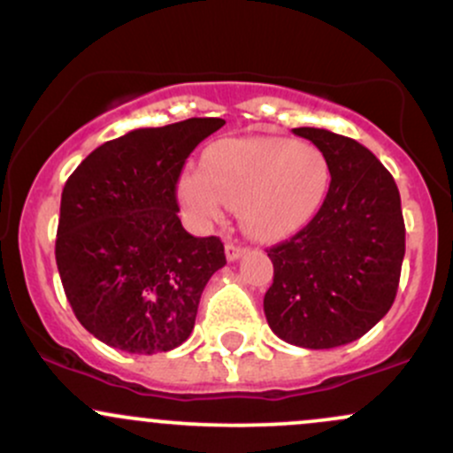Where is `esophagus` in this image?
Returning <instances> with one entry per match:
<instances>
[{
	"mask_svg": "<svg viewBox=\"0 0 453 453\" xmlns=\"http://www.w3.org/2000/svg\"><path fill=\"white\" fill-rule=\"evenodd\" d=\"M244 251H247V249L241 247V244H236V242H227L226 244L227 262H236V259H241L244 256Z\"/></svg>",
	"mask_w": 453,
	"mask_h": 453,
	"instance_id": "1",
	"label": "esophagus"
}]
</instances>
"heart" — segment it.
I'll list each match as a JSON object with an SVG mask.
<instances>
[{
	"instance_id": "1",
	"label": "heart",
	"mask_w": 453,
	"mask_h": 453,
	"mask_svg": "<svg viewBox=\"0 0 453 453\" xmlns=\"http://www.w3.org/2000/svg\"><path fill=\"white\" fill-rule=\"evenodd\" d=\"M330 164L313 144L256 136L221 140L206 149L202 170H187L179 200L200 223L241 212L251 236L277 241L315 219L330 191Z\"/></svg>"
}]
</instances>
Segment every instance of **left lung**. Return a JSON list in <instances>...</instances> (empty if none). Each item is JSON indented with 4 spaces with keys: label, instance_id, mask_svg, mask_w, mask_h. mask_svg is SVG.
<instances>
[{
    "label": "left lung",
    "instance_id": "left-lung-1",
    "mask_svg": "<svg viewBox=\"0 0 453 453\" xmlns=\"http://www.w3.org/2000/svg\"><path fill=\"white\" fill-rule=\"evenodd\" d=\"M330 164V191L315 219L268 249L274 279L264 313L279 339L332 349L366 334L396 298L404 219L392 174L356 140L296 127Z\"/></svg>",
    "mask_w": 453,
    "mask_h": 453
}]
</instances>
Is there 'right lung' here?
Instances as JSON below:
<instances>
[{
  "mask_svg": "<svg viewBox=\"0 0 453 453\" xmlns=\"http://www.w3.org/2000/svg\"><path fill=\"white\" fill-rule=\"evenodd\" d=\"M223 119L140 127L97 147L61 194L55 257L76 319L108 347L153 356L183 345L206 283L226 266L217 236L179 219L185 159Z\"/></svg>",
  "mask_w": 453,
  "mask_h": 453,
  "instance_id": "right-lung-1",
  "label": "right lung"
}]
</instances>
